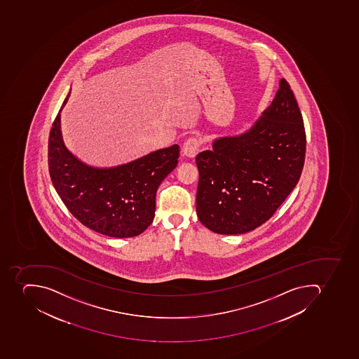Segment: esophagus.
Instances as JSON below:
<instances>
[{
	"instance_id": "esophagus-1",
	"label": "esophagus",
	"mask_w": 359,
	"mask_h": 359,
	"mask_svg": "<svg viewBox=\"0 0 359 359\" xmlns=\"http://www.w3.org/2000/svg\"><path fill=\"white\" fill-rule=\"evenodd\" d=\"M201 142L198 138H192L187 139V142H184L183 148H182V151H183L184 155L187 156V157H189V158H194L196 154L198 153V148H200Z\"/></svg>"
}]
</instances>
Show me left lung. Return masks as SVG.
Listing matches in <instances>:
<instances>
[{"instance_id": "obj_1", "label": "left lung", "mask_w": 359, "mask_h": 359, "mask_svg": "<svg viewBox=\"0 0 359 359\" xmlns=\"http://www.w3.org/2000/svg\"><path fill=\"white\" fill-rule=\"evenodd\" d=\"M306 136L302 114L285 79L248 131L215 139L196 156V213L206 228L239 234L274 215L299 182Z\"/></svg>"}]
</instances>
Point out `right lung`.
I'll use <instances>...</instances> for the list:
<instances>
[{"label":"right lung","mask_w":359,"mask_h":359,"mask_svg":"<svg viewBox=\"0 0 359 359\" xmlns=\"http://www.w3.org/2000/svg\"><path fill=\"white\" fill-rule=\"evenodd\" d=\"M60 107L50 129L48 166L51 182L66 208L79 222L109 237L130 238L155 217L156 193L177 165L180 146L111 168L88 166L66 148L60 131Z\"/></svg>","instance_id":"right-lung-1"}]
</instances>
